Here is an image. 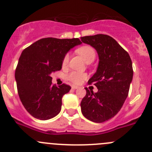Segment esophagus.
I'll list each match as a JSON object with an SVG mask.
<instances>
[{"mask_svg":"<svg viewBox=\"0 0 152 152\" xmlns=\"http://www.w3.org/2000/svg\"><path fill=\"white\" fill-rule=\"evenodd\" d=\"M78 88H79V87L78 86H76V85H72V89L76 90V89H78Z\"/></svg>","mask_w":152,"mask_h":152,"instance_id":"obj_1","label":"esophagus"}]
</instances>
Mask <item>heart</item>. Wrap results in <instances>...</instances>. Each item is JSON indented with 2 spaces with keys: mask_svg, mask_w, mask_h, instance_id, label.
Returning <instances> with one entry per match:
<instances>
[{
  "mask_svg": "<svg viewBox=\"0 0 152 152\" xmlns=\"http://www.w3.org/2000/svg\"><path fill=\"white\" fill-rule=\"evenodd\" d=\"M76 53L82 56V58L87 63H91L94 61L96 58V51L94 48L88 45L82 46L76 50ZM69 61V55L66 54L62 60V67L67 66ZM88 76L86 73L77 71H71L67 75V79L75 85H79L84 80L87 79Z\"/></svg>",
  "mask_w": 152,
  "mask_h": 152,
  "instance_id": "obj_1",
  "label": "heart"
}]
</instances>
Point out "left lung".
Wrapping results in <instances>:
<instances>
[{"instance_id":"obj_1","label":"left lung","mask_w":152,"mask_h":152,"mask_svg":"<svg viewBox=\"0 0 152 152\" xmlns=\"http://www.w3.org/2000/svg\"><path fill=\"white\" fill-rule=\"evenodd\" d=\"M81 39L95 48L99 58L96 72L88 82L95 85L98 92L85 88L86 95L81 102V110L88 120L103 123L120 111L129 95L132 61L127 51L109 35L98 34Z\"/></svg>"}]
</instances>
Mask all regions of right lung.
<instances>
[{"label":"right lung","instance_id":"right-lung-1","mask_svg":"<svg viewBox=\"0 0 152 152\" xmlns=\"http://www.w3.org/2000/svg\"><path fill=\"white\" fill-rule=\"evenodd\" d=\"M81 44L79 39L45 38L22 51L15 77L20 101L32 117L46 120L60 112L63 96L71 88L56 87L51 74L61 70L67 51Z\"/></svg>","mask_w":152,"mask_h":152}]
</instances>
